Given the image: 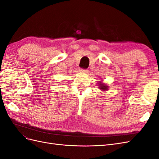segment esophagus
<instances>
[{
    "mask_svg": "<svg viewBox=\"0 0 159 159\" xmlns=\"http://www.w3.org/2000/svg\"><path fill=\"white\" fill-rule=\"evenodd\" d=\"M80 71L82 72V73H84V74L88 73V70H80Z\"/></svg>",
    "mask_w": 159,
    "mask_h": 159,
    "instance_id": "1",
    "label": "esophagus"
}]
</instances>
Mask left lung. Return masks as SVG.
<instances>
[{
  "mask_svg": "<svg viewBox=\"0 0 159 159\" xmlns=\"http://www.w3.org/2000/svg\"><path fill=\"white\" fill-rule=\"evenodd\" d=\"M98 88L102 90V91H107L108 90V88H109V86L105 84L104 83H103L102 81H98Z\"/></svg>",
  "mask_w": 159,
  "mask_h": 159,
  "instance_id": "1",
  "label": "left lung"
}]
</instances>
